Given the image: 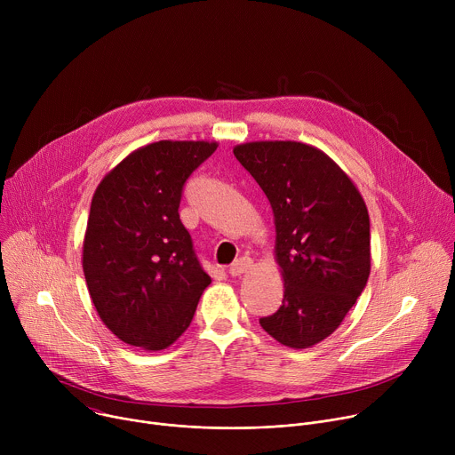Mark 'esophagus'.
Segmentation results:
<instances>
[{
	"label": "esophagus",
	"instance_id": "1",
	"mask_svg": "<svg viewBox=\"0 0 455 455\" xmlns=\"http://www.w3.org/2000/svg\"><path fill=\"white\" fill-rule=\"evenodd\" d=\"M253 267V261L250 257H239L237 261L230 267V270H228V274L232 275V277H239V275H243V274H246L250 268Z\"/></svg>",
	"mask_w": 455,
	"mask_h": 455
}]
</instances>
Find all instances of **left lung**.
Here are the masks:
<instances>
[{"instance_id":"8db88e82","label":"left lung","mask_w":455,"mask_h":455,"mask_svg":"<svg viewBox=\"0 0 455 455\" xmlns=\"http://www.w3.org/2000/svg\"><path fill=\"white\" fill-rule=\"evenodd\" d=\"M267 194L275 223L283 306L259 320L283 346L307 349L328 339L371 274L369 214L360 190L326 153L295 140L234 148Z\"/></svg>"}]
</instances>
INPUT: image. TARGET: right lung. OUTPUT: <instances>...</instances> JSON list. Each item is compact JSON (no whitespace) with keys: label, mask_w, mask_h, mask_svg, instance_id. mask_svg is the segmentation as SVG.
Listing matches in <instances>:
<instances>
[{"label":"right lung","mask_w":455,"mask_h":455,"mask_svg":"<svg viewBox=\"0 0 455 455\" xmlns=\"http://www.w3.org/2000/svg\"><path fill=\"white\" fill-rule=\"evenodd\" d=\"M216 149L207 140L153 142L129 153L95 188L83 270L104 326L129 346L162 351L174 344L212 283L178 209L187 178Z\"/></svg>","instance_id":"add662e5"}]
</instances>
